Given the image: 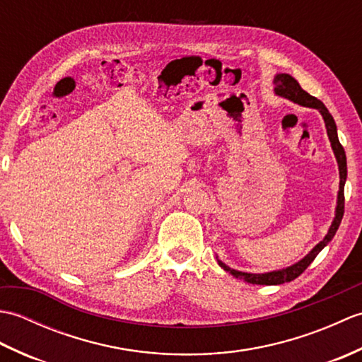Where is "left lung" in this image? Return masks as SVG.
I'll use <instances>...</instances> for the list:
<instances>
[{
	"label": "left lung",
	"instance_id": "8db88e82",
	"mask_svg": "<svg viewBox=\"0 0 362 362\" xmlns=\"http://www.w3.org/2000/svg\"><path fill=\"white\" fill-rule=\"evenodd\" d=\"M274 86H275V93L291 99L300 105L305 107H313V109H317L322 117H324L325 126H327V134L329 141H332V148L334 151V156L337 160V165H339V175H341V183H339V194H337V209H336V218L333 221L332 227H329L327 236L324 238V241H320L316 247H314L308 255H306L302 261H298L294 266L281 269V271H274V272H267V274H247V272H240V271H233V269L227 267L224 263L218 261L219 266L224 269V271L230 272L236 279H243L244 281L252 283V284H281L286 281L296 280L300 274L305 272V269L308 267L314 258L319 255V252L325 247V245L333 240V236L336 235L337 228H339V224L344 216V205H345V197H344V185H345V179H347V158H345V151L342 148V144L339 143V138H337V130H336V122L333 119L332 115L327 110V107L322 104L317 98L311 96L310 93L298 86V82L292 78L289 74H276V78L274 79Z\"/></svg>",
	"mask_w": 362,
	"mask_h": 362
}]
</instances>
